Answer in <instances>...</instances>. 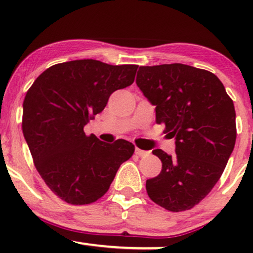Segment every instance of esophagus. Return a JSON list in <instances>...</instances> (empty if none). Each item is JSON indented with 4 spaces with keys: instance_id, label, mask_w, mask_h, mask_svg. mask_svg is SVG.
Listing matches in <instances>:
<instances>
[{
    "instance_id": "obj_1",
    "label": "esophagus",
    "mask_w": 253,
    "mask_h": 253,
    "mask_svg": "<svg viewBox=\"0 0 253 253\" xmlns=\"http://www.w3.org/2000/svg\"><path fill=\"white\" fill-rule=\"evenodd\" d=\"M135 155L139 156V157H146L150 155V151H144V150H140L136 147L135 149Z\"/></svg>"
}]
</instances>
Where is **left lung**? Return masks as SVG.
I'll list each match as a JSON object with an SVG mask.
<instances>
[{"label":"left lung","mask_w":253,"mask_h":253,"mask_svg":"<svg viewBox=\"0 0 253 253\" xmlns=\"http://www.w3.org/2000/svg\"><path fill=\"white\" fill-rule=\"evenodd\" d=\"M135 82L156 106V123L176 140L175 156L152 151L162 171L146 181L147 194L170 211L190 210L213 189L234 149L233 101L215 75L185 64L140 66Z\"/></svg>","instance_id":"obj_1"}]
</instances>
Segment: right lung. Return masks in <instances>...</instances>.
<instances>
[{
    "label": "right lung",
    "mask_w": 253,
    "mask_h": 253,
    "mask_svg": "<svg viewBox=\"0 0 253 253\" xmlns=\"http://www.w3.org/2000/svg\"><path fill=\"white\" fill-rule=\"evenodd\" d=\"M138 65H109L95 59L56 64L28 89L22 132L34 165L63 201L88 205L109 189L134 145L86 135L84 126L106 107L115 90L134 82Z\"/></svg>",
    "instance_id": "right-lung-1"
}]
</instances>
